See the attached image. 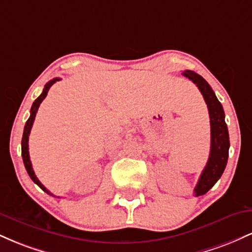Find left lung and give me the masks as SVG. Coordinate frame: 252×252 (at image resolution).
<instances>
[{
	"instance_id": "left-lung-1",
	"label": "left lung",
	"mask_w": 252,
	"mask_h": 252,
	"mask_svg": "<svg viewBox=\"0 0 252 252\" xmlns=\"http://www.w3.org/2000/svg\"><path fill=\"white\" fill-rule=\"evenodd\" d=\"M182 74L189 78V80H192L200 90L202 97L207 104L210 114L211 150L209 161L202 170L194 189L195 196H199L209 192L224 173L227 163L230 140H228L227 126L225 123L224 109H222V105L218 100V98L216 97L215 92L209 85V83L198 73H195L194 71L187 70Z\"/></svg>"
}]
</instances>
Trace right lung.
Listing matches in <instances>:
<instances>
[{
	"instance_id": "right-lung-1",
	"label": "right lung",
	"mask_w": 252,
	"mask_h": 252,
	"mask_svg": "<svg viewBox=\"0 0 252 252\" xmlns=\"http://www.w3.org/2000/svg\"><path fill=\"white\" fill-rule=\"evenodd\" d=\"M58 80H59V78H54V79H52L48 82L47 84L45 85V89H43L42 94H40L39 97L36 98L35 102L33 103V105H32V109H31V116L28 118V121L26 122V126H25V130H24V136H22V142H21V150H22V160H24V163H25V167H26V170H27L28 175L31 176V179L33 180L37 186L40 187L42 190H45L46 193H48V194L53 195L52 193L46 189L45 186L41 184V182L39 181V179L36 178L35 173H34L33 170V167H32V162H31V158H30V152H28V137H30V134H31V129L32 126H33V122L34 120H35V116H36V112H37V109H39L40 104L43 99H45L46 96H47L48 94V90L51 89V86L53 85L54 83H57ZM54 196V195H53Z\"/></svg>"
}]
</instances>
